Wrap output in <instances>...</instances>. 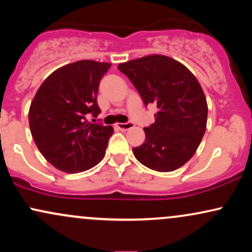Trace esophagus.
<instances>
[{"label":"esophagus","instance_id":"1","mask_svg":"<svg viewBox=\"0 0 252 252\" xmlns=\"http://www.w3.org/2000/svg\"><path fill=\"white\" fill-rule=\"evenodd\" d=\"M132 126H134V124H132L131 122H128V123H117L116 124V128L120 129V130H123V131L131 129Z\"/></svg>","mask_w":252,"mask_h":252}]
</instances>
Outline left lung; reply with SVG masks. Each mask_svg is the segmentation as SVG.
Masks as SVG:
<instances>
[{"instance_id": "8db88e82", "label": "left lung", "mask_w": 252, "mask_h": 252, "mask_svg": "<svg viewBox=\"0 0 252 252\" xmlns=\"http://www.w3.org/2000/svg\"><path fill=\"white\" fill-rule=\"evenodd\" d=\"M143 99L158 111L155 123L144 128L146 142L132 148L148 168L172 172L194 155L206 130L207 102L194 74L166 56H148L120 63Z\"/></svg>"}]
</instances>
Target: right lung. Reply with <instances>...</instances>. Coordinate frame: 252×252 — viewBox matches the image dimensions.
Wrapping results in <instances>:
<instances>
[{"instance_id":"obj_1","label":"right lung","mask_w":252,"mask_h":252,"mask_svg":"<svg viewBox=\"0 0 252 252\" xmlns=\"http://www.w3.org/2000/svg\"><path fill=\"white\" fill-rule=\"evenodd\" d=\"M110 66L94 60L68 63L51 73L36 91L28 114L31 132L57 169L73 174L103 160L114 128L86 117L99 115L98 86Z\"/></svg>"}]
</instances>
